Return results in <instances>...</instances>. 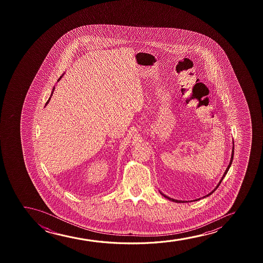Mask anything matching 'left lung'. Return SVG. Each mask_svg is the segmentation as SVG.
<instances>
[{
  "instance_id": "8db88e82",
  "label": "left lung",
  "mask_w": 263,
  "mask_h": 263,
  "mask_svg": "<svg viewBox=\"0 0 263 263\" xmlns=\"http://www.w3.org/2000/svg\"><path fill=\"white\" fill-rule=\"evenodd\" d=\"M234 146H233V152H232V156H231V161L230 163H229V165H228V167H227V170H226V173H223V176L222 177V179H221V180L219 181V183L217 184V186H216V189L214 190V191H212V192H210L209 194L206 195V197H209V195L212 194L213 192L214 191H216V189L217 187H219L220 183L222 182V180H223V177L226 176L227 175V172H228V170H229V168H230L231 164H232V162H233V159H234ZM161 194L162 195V196H164L165 198H168V199H170V200H172V201L177 202V203H184V201H181V200H176V199H173V198H168L167 196H165V195L162 194V193H161Z\"/></svg>"
}]
</instances>
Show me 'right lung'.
I'll return each instance as SVG.
<instances>
[{
    "mask_svg": "<svg viewBox=\"0 0 263 263\" xmlns=\"http://www.w3.org/2000/svg\"><path fill=\"white\" fill-rule=\"evenodd\" d=\"M61 78H62V76H61V77H60V78H59V79H58V81H59V80L61 79ZM54 88H53V91H54ZM53 91H52V94H53ZM52 94H51L50 98H49V99H48V101H47V103H46V105H47V103H48V102H49V101H50L51 97H52Z\"/></svg>",
    "mask_w": 263,
    "mask_h": 263,
    "instance_id": "add662e5",
    "label": "right lung"
}]
</instances>
